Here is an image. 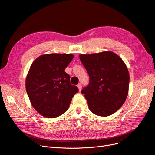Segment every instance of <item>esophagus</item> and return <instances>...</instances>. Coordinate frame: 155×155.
<instances>
[{
	"mask_svg": "<svg viewBox=\"0 0 155 155\" xmlns=\"http://www.w3.org/2000/svg\"><path fill=\"white\" fill-rule=\"evenodd\" d=\"M77 87H78V88L79 91H81V88H82V86H81V84H79V85H78Z\"/></svg>",
	"mask_w": 155,
	"mask_h": 155,
	"instance_id": "obj_1",
	"label": "esophagus"
}]
</instances>
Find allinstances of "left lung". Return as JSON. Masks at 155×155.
<instances>
[{
  "label": "left lung",
  "instance_id": "8db88e82",
  "mask_svg": "<svg viewBox=\"0 0 155 155\" xmlns=\"http://www.w3.org/2000/svg\"><path fill=\"white\" fill-rule=\"evenodd\" d=\"M79 59L90 78L88 86L81 91L89 110L104 117L114 113L128 96L129 74L125 63L111 51L80 54Z\"/></svg>",
  "mask_w": 155,
  "mask_h": 155
}]
</instances>
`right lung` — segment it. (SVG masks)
I'll return each instance as SVG.
<instances>
[{"mask_svg":"<svg viewBox=\"0 0 155 155\" xmlns=\"http://www.w3.org/2000/svg\"><path fill=\"white\" fill-rule=\"evenodd\" d=\"M72 54L41 55L32 63L26 78V89L32 107L45 118H54L66 112L78 92L64 72Z\"/></svg>","mask_w":155,"mask_h":155,"instance_id":"1","label":"right lung"}]
</instances>
